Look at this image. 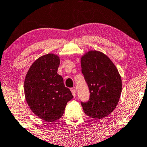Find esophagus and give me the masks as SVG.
<instances>
[{
  "instance_id": "obj_1",
  "label": "esophagus",
  "mask_w": 147,
  "mask_h": 147,
  "mask_svg": "<svg viewBox=\"0 0 147 147\" xmlns=\"http://www.w3.org/2000/svg\"><path fill=\"white\" fill-rule=\"evenodd\" d=\"M71 92H72V94H73V96L75 97L76 96V90H75V88H71Z\"/></svg>"
}]
</instances>
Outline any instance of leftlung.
<instances>
[{
    "label": "left lung",
    "instance_id": "8db88e82",
    "mask_svg": "<svg viewBox=\"0 0 147 147\" xmlns=\"http://www.w3.org/2000/svg\"><path fill=\"white\" fill-rule=\"evenodd\" d=\"M82 73L89 88L87 102H81L84 113L94 119L107 117L114 111L122 91L119 71L102 53L90 51L81 58Z\"/></svg>",
    "mask_w": 147,
    "mask_h": 147
}]
</instances>
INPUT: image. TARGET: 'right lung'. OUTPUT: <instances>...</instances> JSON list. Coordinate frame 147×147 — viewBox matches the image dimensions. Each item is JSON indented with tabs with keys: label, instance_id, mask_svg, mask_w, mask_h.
I'll return each mask as SVG.
<instances>
[{
	"label": "right lung",
	"instance_id": "right-lung-1",
	"mask_svg": "<svg viewBox=\"0 0 147 147\" xmlns=\"http://www.w3.org/2000/svg\"><path fill=\"white\" fill-rule=\"evenodd\" d=\"M59 65L57 55L42 56L30 66L24 80L26 102L32 112L45 121L59 119L67 102L73 98L63 77L57 73Z\"/></svg>",
	"mask_w": 147,
	"mask_h": 147
}]
</instances>
